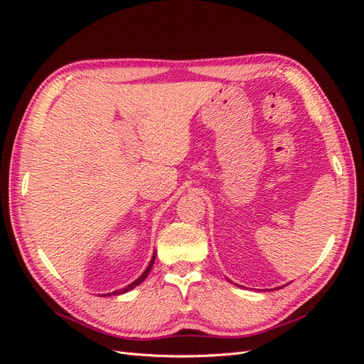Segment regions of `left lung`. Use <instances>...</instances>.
Segmentation results:
<instances>
[{"mask_svg":"<svg viewBox=\"0 0 364 364\" xmlns=\"http://www.w3.org/2000/svg\"><path fill=\"white\" fill-rule=\"evenodd\" d=\"M282 287H285V285H282ZM278 289H281V287H278Z\"/></svg>","mask_w":364,"mask_h":364,"instance_id":"8db88e82","label":"left lung"}]
</instances>
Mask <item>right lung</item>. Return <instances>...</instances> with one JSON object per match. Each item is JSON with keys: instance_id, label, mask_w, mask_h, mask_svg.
Segmentation results:
<instances>
[{"instance_id": "obj_1", "label": "right lung", "mask_w": 364, "mask_h": 364, "mask_svg": "<svg viewBox=\"0 0 364 364\" xmlns=\"http://www.w3.org/2000/svg\"><path fill=\"white\" fill-rule=\"evenodd\" d=\"M155 258H156V252L153 253V257H151V259H150V262H149V266H147V269L142 272V274L141 277H138V279H135L134 282H130L129 285H126L124 289H119V290H115V291H112V293H106V294H103V296H118V294H124V293H127V291H130L132 289H135L136 285H139L142 281H144L147 277H149V273H150V270H151V267H153V262H155Z\"/></svg>"}]
</instances>
